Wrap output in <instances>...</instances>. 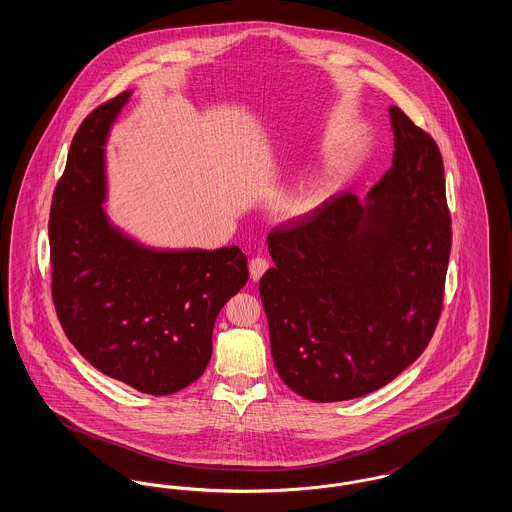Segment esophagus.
<instances>
[{
	"mask_svg": "<svg viewBox=\"0 0 512 512\" xmlns=\"http://www.w3.org/2000/svg\"><path fill=\"white\" fill-rule=\"evenodd\" d=\"M268 268V261L265 257H253L251 259V263H249V274H251V280L253 282H257L263 274H265V270Z\"/></svg>",
	"mask_w": 512,
	"mask_h": 512,
	"instance_id": "34e87169",
	"label": "esophagus"
}]
</instances>
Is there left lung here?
<instances>
[{
	"mask_svg": "<svg viewBox=\"0 0 512 512\" xmlns=\"http://www.w3.org/2000/svg\"><path fill=\"white\" fill-rule=\"evenodd\" d=\"M393 163L366 199L334 195L274 228L259 293L270 351L297 395L334 403L380 390L422 355L443 309L451 251L443 159L390 107Z\"/></svg>",
	"mask_w": 512,
	"mask_h": 512,
	"instance_id": "left-lung-1",
	"label": "left lung"
}]
</instances>
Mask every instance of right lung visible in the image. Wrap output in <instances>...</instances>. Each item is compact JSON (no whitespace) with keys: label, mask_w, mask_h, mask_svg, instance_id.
<instances>
[{"label":"right lung","mask_w":512,"mask_h":512,"mask_svg":"<svg viewBox=\"0 0 512 512\" xmlns=\"http://www.w3.org/2000/svg\"><path fill=\"white\" fill-rule=\"evenodd\" d=\"M128 98L101 103L74 134L49 213L51 297L90 365L142 393L171 395L205 372L217 315L249 278L247 257L238 245L149 249L107 220L105 142Z\"/></svg>","instance_id":"1"}]
</instances>
